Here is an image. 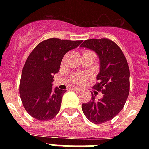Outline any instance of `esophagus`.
<instances>
[{
  "mask_svg": "<svg viewBox=\"0 0 149 149\" xmlns=\"http://www.w3.org/2000/svg\"><path fill=\"white\" fill-rule=\"evenodd\" d=\"M72 91H74L75 92H77V93H79L81 91V90L79 88H72Z\"/></svg>",
  "mask_w": 149,
  "mask_h": 149,
  "instance_id": "obj_1",
  "label": "esophagus"
}]
</instances>
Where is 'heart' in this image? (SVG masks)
<instances>
[{"mask_svg": "<svg viewBox=\"0 0 149 149\" xmlns=\"http://www.w3.org/2000/svg\"><path fill=\"white\" fill-rule=\"evenodd\" d=\"M86 53H93V52L91 51H85L84 54ZM70 80L72 82V84L74 85H81L86 80V76L77 73V74L72 75V77H70Z\"/></svg>", "mask_w": 149, "mask_h": 149, "instance_id": "obj_1", "label": "heart"}]
</instances>
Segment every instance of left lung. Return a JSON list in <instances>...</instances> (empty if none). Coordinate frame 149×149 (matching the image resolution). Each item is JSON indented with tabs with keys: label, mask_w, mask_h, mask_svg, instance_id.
<instances>
[{
	"label": "left lung",
	"mask_w": 149,
	"mask_h": 149,
	"mask_svg": "<svg viewBox=\"0 0 149 149\" xmlns=\"http://www.w3.org/2000/svg\"><path fill=\"white\" fill-rule=\"evenodd\" d=\"M80 47L93 50L100 58L98 82L93 89L104 96L96 100L93 94L88 103L82 104L86 118L93 124L100 125L118 115L125 106L129 94V67L120 47L108 38L87 39Z\"/></svg>",
	"instance_id": "8db88e82"
}]
</instances>
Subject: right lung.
Segmentation results:
<instances>
[{
	"label": "right lung",
	"instance_id": "right-lung-1",
	"mask_svg": "<svg viewBox=\"0 0 149 149\" xmlns=\"http://www.w3.org/2000/svg\"><path fill=\"white\" fill-rule=\"evenodd\" d=\"M82 42L49 38L30 53L22 70L19 93L24 109L32 118L49 120L58 113L65 91L52 89L53 75L59 71L65 54Z\"/></svg>",
	"mask_w": 149,
	"mask_h": 149
}]
</instances>
